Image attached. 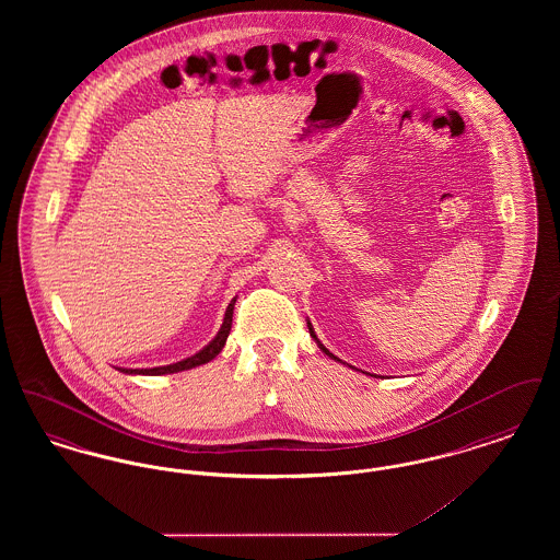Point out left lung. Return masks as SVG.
Here are the masks:
<instances>
[{
    "mask_svg": "<svg viewBox=\"0 0 560 560\" xmlns=\"http://www.w3.org/2000/svg\"><path fill=\"white\" fill-rule=\"evenodd\" d=\"M308 331H311V336H313V340H315V342H317V347L320 348V350H323V352H325V354H327V357H331V359H334V361H338V363H342V365H348V363H345V361H342V359H338V357H336V354H331V352H329V350H327V348L323 347V345H320V340L319 338H317V334H315V329H313V323H311V320H308ZM348 368H352V365H348ZM352 370H354V368H352Z\"/></svg>",
    "mask_w": 560,
    "mask_h": 560,
    "instance_id": "left-lung-1",
    "label": "left lung"
}]
</instances>
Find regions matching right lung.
<instances>
[{
    "label": "right lung",
    "instance_id": "obj_1",
    "mask_svg": "<svg viewBox=\"0 0 560 560\" xmlns=\"http://www.w3.org/2000/svg\"><path fill=\"white\" fill-rule=\"evenodd\" d=\"M235 302H237V295L231 300V304L226 306V313H224V319L222 325L218 329V334L213 336L212 342L208 347L201 348L199 352H195L192 357H187L178 363H170V365H161V368H149V370H128V368H117L119 372L128 373V375H165V373H178L185 372V370H192V368H199L203 363H210L213 357L224 348L226 345V338L231 334V325H233V311H235Z\"/></svg>",
    "mask_w": 560,
    "mask_h": 560
}]
</instances>
